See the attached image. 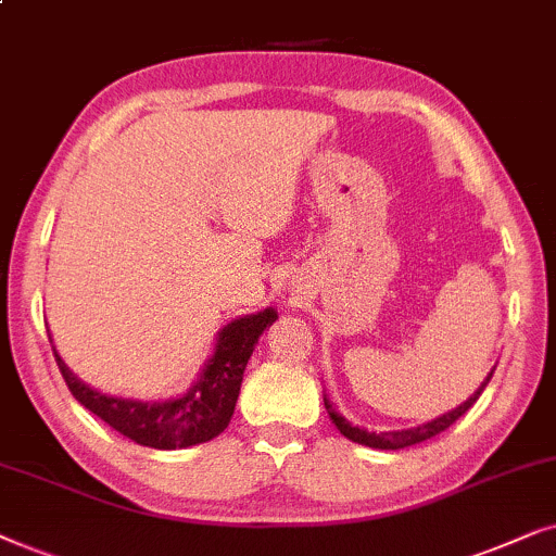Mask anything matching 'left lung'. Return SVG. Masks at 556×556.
<instances>
[{
	"label": "left lung",
	"mask_w": 556,
	"mask_h": 556,
	"mask_svg": "<svg viewBox=\"0 0 556 556\" xmlns=\"http://www.w3.org/2000/svg\"><path fill=\"white\" fill-rule=\"evenodd\" d=\"M491 376H493V371L488 374V379L483 383H480V389L476 391V394H472L468 402H463L460 406H457V409L442 414V417L427 421V425H419V427H414V429H402V432H381V434H376V432H366V429H361V427H353L351 421H345L336 409H332V404L328 402V399H325V409H328L332 425L340 429V434H343V438L358 442V445L376 447V450H402V447L419 445V442L432 440L434 434L445 432V429L453 425V421L460 419L463 414L468 412L470 406L478 402V396L483 394V389L488 387V381H491Z\"/></svg>",
	"instance_id": "8db88e82"
}]
</instances>
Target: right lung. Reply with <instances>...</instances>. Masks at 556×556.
I'll use <instances>...</instances> for the list:
<instances>
[{"label": "right lung", "instance_id": "right-lung-1", "mask_svg": "<svg viewBox=\"0 0 556 556\" xmlns=\"http://www.w3.org/2000/svg\"><path fill=\"white\" fill-rule=\"evenodd\" d=\"M274 320H277V313L264 309V313L239 317V320L226 325L220 330L216 353L211 355L201 381L188 394L162 404L129 402V399L99 394V391L80 383L65 368L58 353L55 361L76 402L106 421L109 427H114L116 432H122L124 438L154 450L190 447L213 440L228 427L241 391L243 368L254 353L258 336Z\"/></svg>", "mask_w": 556, "mask_h": 556}]
</instances>
